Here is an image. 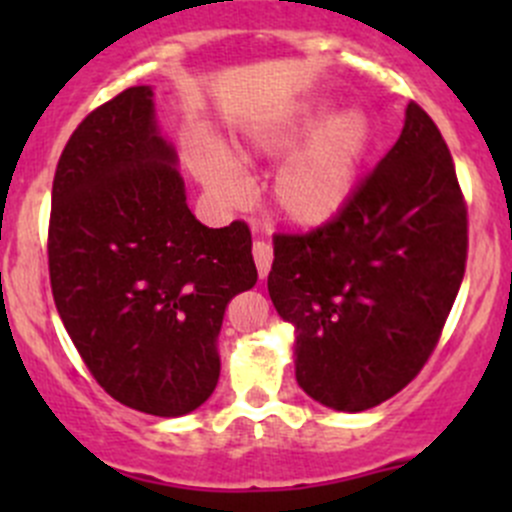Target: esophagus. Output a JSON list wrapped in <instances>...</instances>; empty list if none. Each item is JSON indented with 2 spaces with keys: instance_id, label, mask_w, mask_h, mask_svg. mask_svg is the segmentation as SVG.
Segmentation results:
<instances>
[{
  "instance_id": "1",
  "label": "esophagus",
  "mask_w": 512,
  "mask_h": 512,
  "mask_svg": "<svg viewBox=\"0 0 512 512\" xmlns=\"http://www.w3.org/2000/svg\"><path fill=\"white\" fill-rule=\"evenodd\" d=\"M252 255H255V265H257V272H260V277L270 275V267H272V247L267 245V242L257 240L255 245H252Z\"/></svg>"
}]
</instances>
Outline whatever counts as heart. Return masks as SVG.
Instances as JSON below:
<instances>
[{
    "instance_id": "b5f03b06",
    "label": "heart",
    "mask_w": 512,
    "mask_h": 512,
    "mask_svg": "<svg viewBox=\"0 0 512 512\" xmlns=\"http://www.w3.org/2000/svg\"><path fill=\"white\" fill-rule=\"evenodd\" d=\"M332 113L329 101H314L262 126L242 148V160L287 158L272 183L275 208L287 223L319 227L337 218L354 193L356 178L374 143V123L361 108ZM190 163L210 193L227 205L250 198V183L240 165L220 146L198 141L190 146Z\"/></svg>"
}]
</instances>
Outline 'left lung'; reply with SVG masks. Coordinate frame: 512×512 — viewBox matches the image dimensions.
<instances>
[{
	"label": "left lung",
	"instance_id": "8db88e82",
	"mask_svg": "<svg viewBox=\"0 0 512 512\" xmlns=\"http://www.w3.org/2000/svg\"><path fill=\"white\" fill-rule=\"evenodd\" d=\"M468 257V208L441 131L418 103L342 213L275 235L267 289L294 324L297 384L366 411L416 379L441 339Z\"/></svg>",
	"mask_w": 512,
	"mask_h": 512
}]
</instances>
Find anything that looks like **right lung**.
Returning <instances> with one entry per match:
<instances>
[{
  "instance_id": "right-lung-1",
  "label": "right lung",
  "mask_w": 512,
  "mask_h": 512,
  "mask_svg": "<svg viewBox=\"0 0 512 512\" xmlns=\"http://www.w3.org/2000/svg\"><path fill=\"white\" fill-rule=\"evenodd\" d=\"M175 163L148 86L94 108L56 165L46 245L56 309L94 379L165 418L213 394L225 309L257 282L250 227L198 223Z\"/></svg>"
}]
</instances>
